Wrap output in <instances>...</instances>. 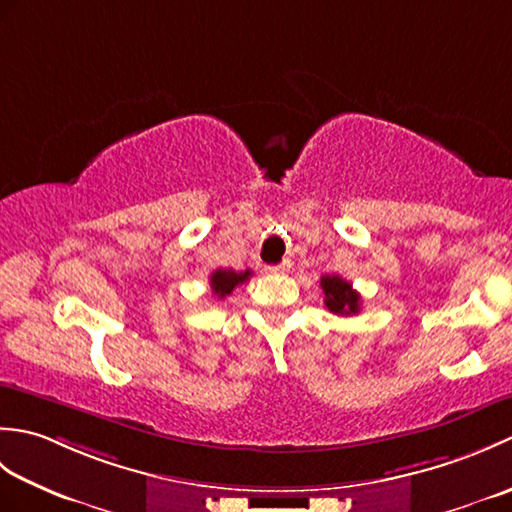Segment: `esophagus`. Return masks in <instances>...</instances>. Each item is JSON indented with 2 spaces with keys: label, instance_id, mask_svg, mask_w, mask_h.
Returning a JSON list of instances; mask_svg holds the SVG:
<instances>
[{
  "label": "esophagus",
  "instance_id": "34e87169",
  "mask_svg": "<svg viewBox=\"0 0 512 512\" xmlns=\"http://www.w3.org/2000/svg\"><path fill=\"white\" fill-rule=\"evenodd\" d=\"M290 270V264L284 262V264H275V266H266V273L268 275H286Z\"/></svg>",
  "mask_w": 512,
  "mask_h": 512
}]
</instances>
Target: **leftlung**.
<instances>
[{"label": "left lung", "mask_w": 512, "mask_h": 512, "mask_svg": "<svg viewBox=\"0 0 512 512\" xmlns=\"http://www.w3.org/2000/svg\"><path fill=\"white\" fill-rule=\"evenodd\" d=\"M321 290H323V303L332 314L339 317H352V314L361 312V295L352 288L350 281H345L339 275H325L321 277Z\"/></svg>", "instance_id": "left-lung-1"}]
</instances>
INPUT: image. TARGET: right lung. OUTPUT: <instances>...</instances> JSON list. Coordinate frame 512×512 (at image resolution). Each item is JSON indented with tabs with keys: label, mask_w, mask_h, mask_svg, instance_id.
I'll return each mask as SVG.
<instances>
[{
	"label": "right lung",
	"mask_w": 512,
	"mask_h": 512,
	"mask_svg": "<svg viewBox=\"0 0 512 512\" xmlns=\"http://www.w3.org/2000/svg\"><path fill=\"white\" fill-rule=\"evenodd\" d=\"M250 277V270H244V273H235L231 268H217L215 273H211V290L217 299H224L226 295H231V292L239 286L248 281Z\"/></svg>",
	"instance_id": "1"
}]
</instances>
